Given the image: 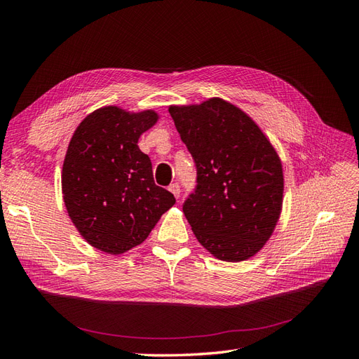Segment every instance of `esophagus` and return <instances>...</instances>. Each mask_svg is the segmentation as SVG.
Segmentation results:
<instances>
[{"label":"esophagus","mask_w":359,"mask_h":359,"mask_svg":"<svg viewBox=\"0 0 359 359\" xmlns=\"http://www.w3.org/2000/svg\"><path fill=\"white\" fill-rule=\"evenodd\" d=\"M169 191L173 194V196H175V198L178 199V198H180V194H181L180 184H178V182H173V184H170V186H169Z\"/></svg>","instance_id":"34e87169"}]
</instances>
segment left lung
Here are the masks:
<instances>
[{
  "mask_svg": "<svg viewBox=\"0 0 359 359\" xmlns=\"http://www.w3.org/2000/svg\"><path fill=\"white\" fill-rule=\"evenodd\" d=\"M196 165V189L182 205L198 241L217 259L240 262L273 235L283 203V168L262 130L222 99L170 106Z\"/></svg>",
  "mask_w": 359,
  "mask_h": 359,
  "instance_id": "left-lung-1",
  "label": "left lung"
}]
</instances>
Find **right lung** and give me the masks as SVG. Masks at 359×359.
<instances>
[{
    "label": "right lung",
    "instance_id": "right-lung-1",
    "mask_svg": "<svg viewBox=\"0 0 359 359\" xmlns=\"http://www.w3.org/2000/svg\"><path fill=\"white\" fill-rule=\"evenodd\" d=\"M158 119L106 106L74 130L62 165V198L76 229L88 244L121 255L147 240L175 198L156 186L153 165L137 147Z\"/></svg>",
    "mask_w": 359,
    "mask_h": 359
}]
</instances>
